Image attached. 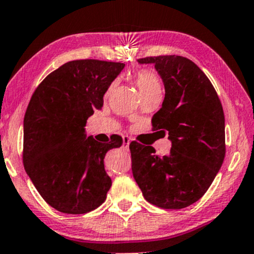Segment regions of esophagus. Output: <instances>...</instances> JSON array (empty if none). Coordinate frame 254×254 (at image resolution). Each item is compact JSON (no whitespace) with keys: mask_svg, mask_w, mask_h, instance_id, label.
Segmentation results:
<instances>
[{"mask_svg":"<svg viewBox=\"0 0 254 254\" xmlns=\"http://www.w3.org/2000/svg\"><path fill=\"white\" fill-rule=\"evenodd\" d=\"M129 144H130L129 136H123V149L125 151L129 150Z\"/></svg>","mask_w":254,"mask_h":254,"instance_id":"obj_1","label":"esophagus"}]
</instances>
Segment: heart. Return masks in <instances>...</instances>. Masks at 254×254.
<instances>
[{
  "label": "heart",
  "instance_id": "b5f03b06",
  "mask_svg": "<svg viewBox=\"0 0 254 254\" xmlns=\"http://www.w3.org/2000/svg\"><path fill=\"white\" fill-rule=\"evenodd\" d=\"M135 82L138 87L139 93L142 97L148 94H154V93H161V80H160L159 75L155 71L149 70V69H143V70H138L135 74ZM112 89V86L110 87L107 94Z\"/></svg>",
  "mask_w": 254,
  "mask_h": 254
}]
</instances>
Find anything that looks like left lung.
Masks as SVG:
<instances>
[{
	"label": "left lung",
	"mask_w": 254,
	"mask_h": 254,
	"mask_svg": "<svg viewBox=\"0 0 254 254\" xmlns=\"http://www.w3.org/2000/svg\"><path fill=\"white\" fill-rule=\"evenodd\" d=\"M155 64L165 84L153 130L168 133V155L131 142V170L143 197L162 209H183L204 196L226 155L224 113L210 80L189 58L177 55L139 58Z\"/></svg>",
	"instance_id": "obj_1"
}]
</instances>
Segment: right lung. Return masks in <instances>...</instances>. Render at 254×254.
Listing matches in <instances>:
<instances>
[{
  "mask_svg": "<svg viewBox=\"0 0 254 254\" xmlns=\"http://www.w3.org/2000/svg\"><path fill=\"white\" fill-rule=\"evenodd\" d=\"M125 64L76 60L63 64L38 84L24 118L22 161L26 173L49 205L64 214H86L106 199L111 178L104 157L121 147L84 136L86 122L101 110L104 94Z\"/></svg>",
  "mask_w": 254,
  "mask_h": 254,
  "instance_id": "add662e5",
  "label": "right lung"
}]
</instances>
